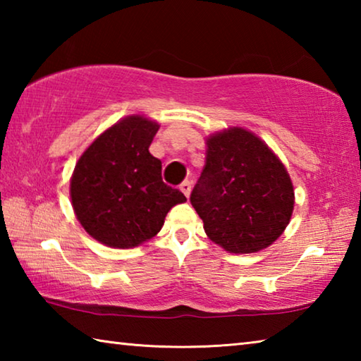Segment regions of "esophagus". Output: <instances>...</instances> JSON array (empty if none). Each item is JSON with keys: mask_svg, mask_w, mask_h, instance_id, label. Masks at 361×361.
Here are the masks:
<instances>
[{"mask_svg": "<svg viewBox=\"0 0 361 361\" xmlns=\"http://www.w3.org/2000/svg\"><path fill=\"white\" fill-rule=\"evenodd\" d=\"M191 181L189 180H186V181H183L181 185H180V189H181V192L186 195V197H189V194H191Z\"/></svg>", "mask_w": 361, "mask_h": 361, "instance_id": "1", "label": "esophagus"}]
</instances>
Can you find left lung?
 <instances>
[{
	"mask_svg": "<svg viewBox=\"0 0 361 361\" xmlns=\"http://www.w3.org/2000/svg\"><path fill=\"white\" fill-rule=\"evenodd\" d=\"M207 162L191 192L204 229L231 253H255L290 223L295 192L283 164L240 127L207 140Z\"/></svg>",
	"mask_w": 361,
	"mask_h": 361,
	"instance_id": "1",
	"label": "left lung"
}]
</instances>
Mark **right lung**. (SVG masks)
Returning <instances> with one entry per match:
<instances>
[{
  "instance_id": "obj_1",
  "label": "right lung",
  "mask_w": 361,
  "mask_h": 361,
  "mask_svg": "<svg viewBox=\"0 0 361 361\" xmlns=\"http://www.w3.org/2000/svg\"><path fill=\"white\" fill-rule=\"evenodd\" d=\"M159 126L130 116L84 151L71 178V202L82 228L102 243L130 248L161 231L180 189L162 181V162L149 152Z\"/></svg>"
}]
</instances>
